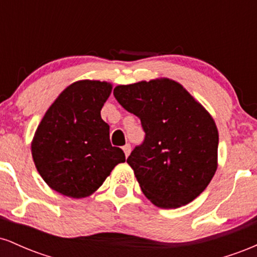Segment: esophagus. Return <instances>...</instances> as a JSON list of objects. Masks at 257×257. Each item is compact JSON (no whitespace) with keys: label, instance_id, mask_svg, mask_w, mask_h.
Listing matches in <instances>:
<instances>
[{"label":"esophagus","instance_id":"34e87169","mask_svg":"<svg viewBox=\"0 0 257 257\" xmlns=\"http://www.w3.org/2000/svg\"><path fill=\"white\" fill-rule=\"evenodd\" d=\"M123 151H124V155H125V157H128V156H129V153H131V151H132V146L129 145V144H126V145L123 146Z\"/></svg>","mask_w":257,"mask_h":257}]
</instances>
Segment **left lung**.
I'll return each instance as SVG.
<instances>
[{
	"label": "left lung",
	"instance_id": "obj_1",
	"mask_svg": "<svg viewBox=\"0 0 257 257\" xmlns=\"http://www.w3.org/2000/svg\"><path fill=\"white\" fill-rule=\"evenodd\" d=\"M113 95L141 120L145 139L126 159L141 191L173 209L199 196L217 168L219 133L213 117L169 78L117 85Z\"/></svg>",
	"mask_w": 257,
	"mask_h": 257
}]
</instances>
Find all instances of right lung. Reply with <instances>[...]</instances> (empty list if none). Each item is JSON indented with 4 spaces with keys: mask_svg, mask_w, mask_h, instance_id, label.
Listing matches in <instances>:
<instances>
[{
    "mask_svg": "<svg viewBox=\"0 0 257 257\" xmlns=\"http://www.w3.org/2000/svg\"><path fill=\"white\" fill-rule=\"evenodd\" d=\"M111 90L107 82H75L37 126L31 144L35 166L47 185L64 196H90L125 162L124 152L111 145L110 126L100 114Z\"/></svg>",
    "mask_w": 257,
    "mask_h": 257,
    "instance_id": "right-lung-1",
    "label": "right lung"
}]
</instances>
